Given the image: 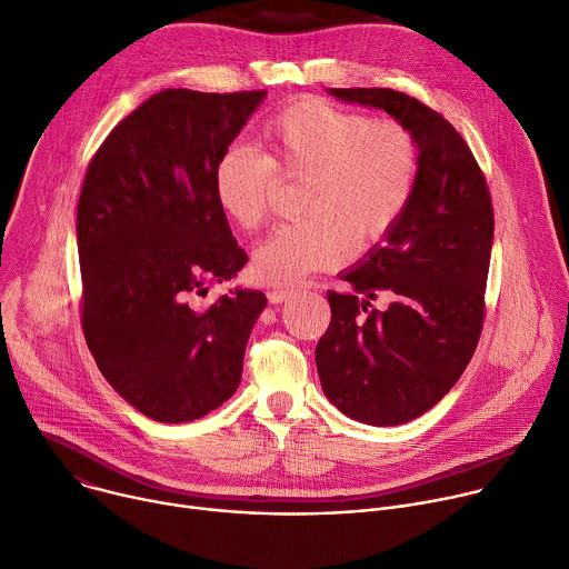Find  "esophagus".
Returning a JSON list of instances; mask_svg holds the SVG:
<instances>
[{
	"label": "esophagus",
	"mask_w": 569,
	"mask_h": 569,
	"mask_svg": "<svg viewBox=\"0 0 569 569\" xmlns=\"http://www.w3.org/2000/svg\"><path fill=\"white\" fill-rule=\"evenodd\" d=\"M295 292L297 290H292V288H274L268 292V299H270V303H281V301H288Z\"/></svg>",
	"instance_id": "esophagus-1"
}]
</instances>
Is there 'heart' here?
<instances>
[{"label":"heart","mask_w":569,"mask_h":569,"mask_svg":"<svg viewBox=\"0 0 569 569\" xmlns=\"http://www.w3.org/2000/svg\"><path fill=\"white\" fill-rule=\"evenodd\" d=\"M268 154L229 146L216 161L220 209L246 231L263 227L281 178L303 180L301 216L254 252V274L286 286L342 266L353 246L387 240L408 213L421 176V143L398 119H371L323 99L281 108L263 128Z\"/></svg>","instance_id":"b5f03b06"}]
</instances>
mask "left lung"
<instances>
[{"instance_id": "8db88e82", "label": "left lung", "mask_w": 569, "mask_h": 569, "mask_svg": "<svg viewBox=\"0 0 569 569\" xmlns=\"http://www.w3.org/2000/svg\"><path fill=\"white\" fill-rule=\"evenodd\" d=\"M408 123L421 143V176L402 222L329 290L331 323L315 349L323 393L367 426L419 419L468 367L486 315L493 202L463 137L437 110L387 88L331 90ZM390 299L385 311L370 301Z\"/></svg>"}]
</instances>
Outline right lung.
Returning <instances> with one entry per match:
<instances>
[{
	"instance_id": "1",
	"label": "right lung",
	"mask_w": 569,
	"mask_h": 569,
	"mask_svg": "<svg viewBox=\"0 0 569 569\" xmlns=\"http://www.w3.org/2000/svg\"><path fill=\"white\" fill-rule=\"evenodd\" d=\"M266 90H161L99 146L78 198L86 342L119 396L159 423L202 419L238 389L268 299L229 290L248 254L213 191L218 157Z\"/></svg>"
}]
</instances>
